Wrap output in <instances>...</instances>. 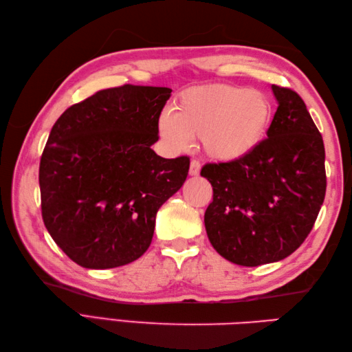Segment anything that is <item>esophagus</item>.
<instances>
[{
    "mask_svg": "<svg viewBox=\"0 0 352 352\" xmlns=\"http://www.w3.org/2000/svg\"><path fill=\"white\" fill-rule=\"evenodd\" d=\"M199 170H201L199 162H198V160H192V162H190V168H189V174H190L192 177H197V175L199 174Z\"/></svg>",
    "mask_w": 352,
    "mask_h": 352,
    "instance_id": "esophagus-1",
    "label": "esophagus"
}]
</instances>
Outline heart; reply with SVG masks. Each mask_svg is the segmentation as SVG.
I'll use <instances>...</instances> for the list:
<instances>
[{"label": "heart", "mask_w": 352, "mask_h": 352, "mask_svg": "<svg viewBox=\"0 0 352 352\" xmlns=\"http://www.w3.org/2000/svg\"><path fill=\"white\" fill-rule=\"evenodd\" d=\"M272 116V102L265 94L216 85L183 94L174 115L163 113L159 118V131L178 151L188 149L190 139H203L208 157L234 162L263 142Z\"/></svg>", "instance_id": "obj_1"}]
</instances>
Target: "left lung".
I'll return each mask as SVG.
<instances>
[{
	"label": "left lung",
	"mask_w": 352,
	"mask_h": 352,
	"mask_svg": "<svg viewBox=\"0 0 352 352\" xmlns=\"http://www.w3.org/2000/svg\"><path fill=\"white\" fill-rule=\"evenodd\" d=\"M278 107L267 139L241 160L207 163L213 201L206 231L223 258L241 266L290 256L313 228L324 203V140L301 96L272 85Z\"/></svg>",
	"instance_id": "left-lung-1"
}]
</instances>
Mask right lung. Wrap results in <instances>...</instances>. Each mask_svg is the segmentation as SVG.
Segmentation results:
<instances>
[{
    "label": "right lung",
    "mask_w": 352,
    "mask_h": 352,
    "mask_svg": "<svg viewBox=\"0 0 352 352\" xmlns=\"http://www.w3.org/2000/svg\"><path fill=\"white\" fill-rule=\"evenodd\" d=\"M172 89H104L52 125L39 186L42 218L66 256L87 269L129 265L153 241L155 214L180 190L189 157L163 159L159 118Z\"/></svg>",
    "instance_id": "right-lung-1"
}]
</instances>
